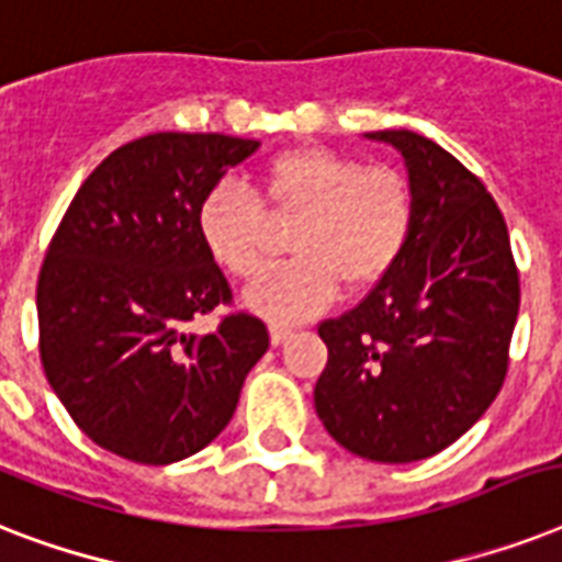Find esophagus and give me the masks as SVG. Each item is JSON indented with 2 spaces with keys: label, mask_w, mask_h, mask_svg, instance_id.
Instances as JSON below:
<instances>
[{
  "label": "esophagus",
  "mask_w": 562,
  "mask_h": 562,
  "mask_svg": "<svg viewBox=\"0 0 562 562\" xmlns=\"http://www.w3.org/2000/svg\"><path fill=\"white\" fill-rule=\"evenodd\" d=\"M268 333H271L273 347H280V344H285L291 335H294V329H291V326H285V324H271V326H268Z\"/></svg>",
  "instance_id": "34e87169"
}]
</instances>
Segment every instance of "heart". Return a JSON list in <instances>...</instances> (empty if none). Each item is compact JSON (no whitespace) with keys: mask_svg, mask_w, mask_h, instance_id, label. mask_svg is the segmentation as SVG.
Returning a JSON list of instances; mask_svg holds the SVG:
<instances>
[{"mask_svg":"<svg viewBox=\"0 0 562 562\" xmlns=\"http://www.w3.org/2000/svg\"><path fill=\"white\" fill-rule=\"evenodd\" d=\"M259 194L291 233L294 262L265 273L245 294L254 312L273 321H303L333 300L338 282L364 291L391 271L414 224L411 183L393 169H368L350 154L300 145L265 162ZM206 254L238 280L265 268L262 203L238 183H215L198 206Z\"/></svg>","mask_w":562,"mask_h":562,"instance_id":"obj_1","label":"heart"}]
</instances>
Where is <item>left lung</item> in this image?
I'll use <instances>...</instances> for the list:
<instances>
[{
  "instance_id": "1",
  "label": "left lung",
  "mask_w": 562,
  "mask_h": 562,
  "mask_svg": "<svg viewBox=\"0 0 562 562\" xmlns=\"http://www.w3.org/2000/svg\"><path fill=\"white\" fill-rule=\"evenodd\" d=\"M405 160L408 245L347 315L324 321L315 384L326 431L379 463L431 458L467 435L502 391L519 315L507 224L472 171L414 131H373Z\"/></svg>"
}]
</instances>
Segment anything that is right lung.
Instances as JSON below:
<instances>
[{
	"instance_id": "right-lung-1",
	"label": "right lung",
	"mask_w": 562,
	"mask_h": 562,
	"mask_svg": "<svg viewBox=\"0 0 562 562\" xmlns=\"http://www.w3.org/2000/svg\"><path fill=\"white\" fill-rule=\"evenodd\" d=\"M256 139L151 134L83 180L37 280L43 370L75 426L136 463L183 461L224 431L268 350L259 317H192L229 303L198 233L203 194L256 154Z\"/></svg>"
}]
</instances>
